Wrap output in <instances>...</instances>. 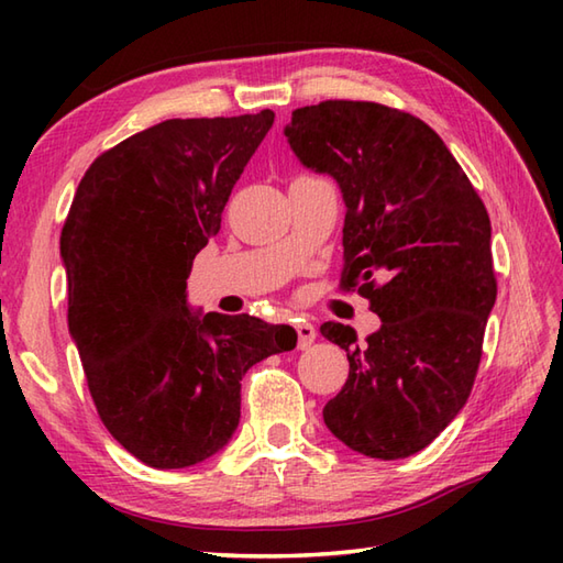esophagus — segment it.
<instances>
[{
	"instance_id": "obj_1",
	"label": "esophagus",
	"mask_w": 563,
	"mask_h": 563,
	"mask_svg": "<svg viewBox=\"0 0 563 563\" xmlns=\"http://www.w3.org/2000/svg\"><path fill=\"white\" fill-rule=\"evenodd\" d=\"M295 331H297V349H309V345H312V341L317 339V329H314V324H309L307 319H300L295 324Z\"/></svg>"
}]
</instances>
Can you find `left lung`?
Masks as SVG:
<instances>
[{
	"mask_svg": "<svg viewBox=\"0 0 563 563\" xmlns=\"http://www.w3.org/2000/svg\"><path fill=\"white\" fill-rule=\"evenodd\" d=\"M285 135L305 166L339 181V290L382 319L365 343L321 324L351 363L324 423L367 457H409L460 413L479 373L498 292L486 206L435 130L385 103L302 106Z\"/></svg>",
	"mask_w": 563,
	"mask_h": 563,
	"instance_id": "obj_1",
	"label": "left lung"
}]
</instances>
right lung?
<instances>
[{
	"mask_svg": "<svg viewBox=\"0 0 563 563\" xmlns=\"http://www.w3.org/2000/svg\"><path fill=\"white\" fill-rule=\"evenodd\" d=\"M273 111L172 118L106 150L81 176L59 234L67 321L99 418L157 470L198 464L239 426L242 377L295 349L256 317H196L186 280Z\"/></svg>",
	"mask_w": 563,
	"mask_h": 563,
	"instance_id": "1",
	"label": "right lung"
}]
</instances>
